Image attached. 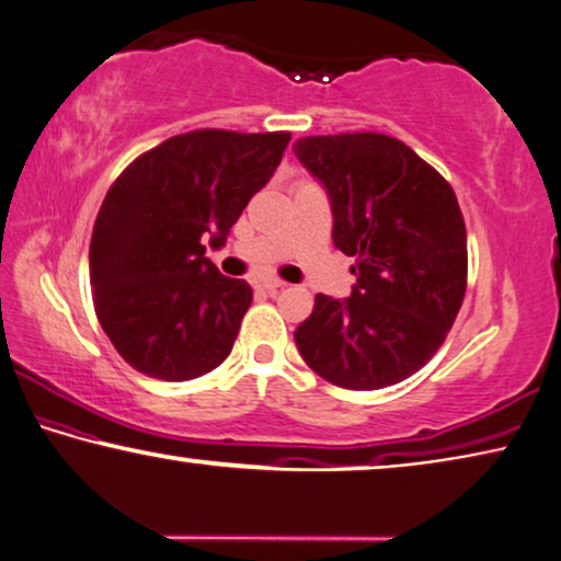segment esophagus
<instances>
[{
    "mask_svg": "<svg viewBox=\"0 0 561 561\" xmlns=\"http://www.w3.org/2000/svg\"><path fill=\"white\" fill-rule=\"evenodd\" d=\"M256 287H259V289H264L266 295H274V291H279V289L284 287V284H282V282H277V279H262V282L256 284Z\"/></svg>",
    "mask_w": 561,
    "mask_h": 561,
    "instance_id": "34e87169",
    "label": "esophagus"
}]
</instances>
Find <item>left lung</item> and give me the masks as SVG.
I'll return each instance as SVG.
<instances>
[{
  "label": "left lung",
  "instance_id": "1",
  "mask_svg": "<svg viewBox=\"0 0 561 561\" xmlns=\"http://www.w3.org/2000/svg\"><path fill=\"white\" fill-rule=\"evenodd\" d=\"M299 163L324 188L332 241L355 256L350 297H314L299 355L332 386H396L443 345L466 295V224L454 188L415 150L380 133L312 136Z\"/></svg>",
  "mask_w": 561,
  "mask_h": 561
}]
</instances>
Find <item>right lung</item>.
I'll return each mask as SVG.
<instances>
[{
	"label": "right lung",
	"instance_id": "right-lung-1",
	"mask_svg": "<svg viewBox=\"0 0 561 561\" xmlns=\"http://www.w3.org/2000/svg\"><path fill=\"white\" fill-rule=\"evenodd\" d=\"M289 133L194 130L136 158L90 241L100 328L128 365L181 382L227 360L252 287L206 256L277 171Z\"/></svg>",
	"mask_w": 561,
	"mask_h": 561
}]
</instances>
